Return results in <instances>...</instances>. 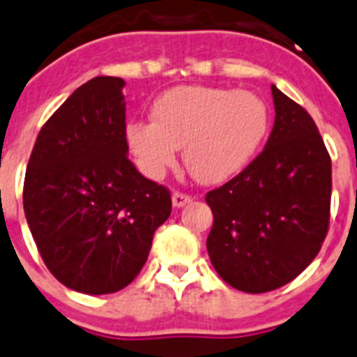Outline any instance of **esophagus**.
<instances>
[{"label":"esophagus","instance_id":"obj_1","mask_svg":"<svg viewBox=\"0 0 357 357\" xmlns=\"http://www.w3.org/2000/svg\"><path fill=\"white\" fill-rule=\"evenodd\" d=\"M192 198L191 196L184 195V192H173L172 196V203L173 206H176V208H182V206H185L188 203H191Z\"/></svg>","mask_w":357,"mask_h":357}]
</instances>
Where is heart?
I'll use <instances>...</instances> for the list:
<instances>
[{
	"label": "heart",
	"mask_w": 357,
	"mask_h": 357,
	"mask_svg": "<svg viewBox=\"0 0 357 357\" xmlns=\"http://www.w3.org/2000/svg\"><path fill=\"white\" fill-rule=\"evenodd\" d=\"M152 122L135 121L126 140L142 172L159 178L175 165L176 149L202 184H220L249 166L270 128L268 107L257 94L222 87L182 86L152 107Z\"/></svg>",
	"instance_id": "heart-1"
}]
</instances>
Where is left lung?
<instances>
[{
  "label": "left lung",
  "mask_w": 357,
  "mask_h": 357,
  "mask_svg": "<svg viewBox=\"0 0 357 357\" xmlns=\"http://www.w3.org/2000/svg\"><path fill=\"white\" fill-rule=\"evenodd\" d=\"M275 122L263 152L206 195L210 261L243 293L289 284L321 250L331 205V159L314 119L271 86Z\"/></svg>",
  "instance_id": "1"
}]
</instances>
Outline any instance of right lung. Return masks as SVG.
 <instances>
[{"label":"right lung","instance_id":"add662e5","mask_svg":"<svg viewBox=\"0 0 357 357\" xmlns=\"http://www.w3.org/2000/svg\"><path fill=\"white\" fill-rule=\"evenodd\" d=\"M119 77L75 91L40 130L24 178V213L43 263L86 294L124 289L172 213L169 191L128 159Z\"/></svg>","mask_w":357,"mask_h":357}]
</instances>
